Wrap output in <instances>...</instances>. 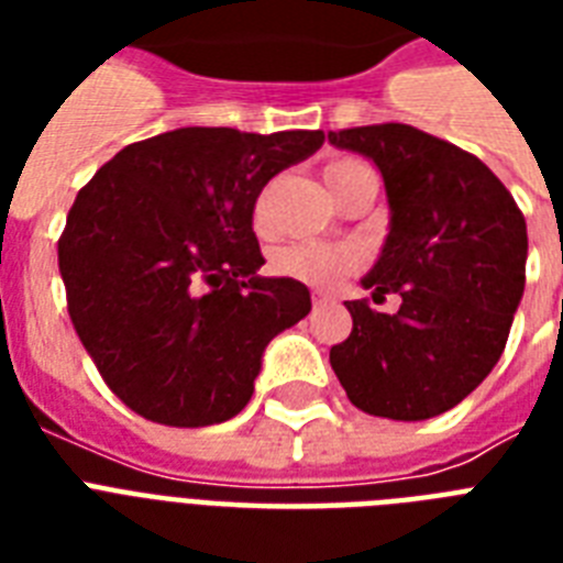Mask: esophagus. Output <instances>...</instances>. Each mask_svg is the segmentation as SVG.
Here are the masks:
<instances>
[{
  "label": "esophagus",
  "instance_id": "obj_1",
  "mask_svg": "<svg viewBox=\"0 0 563 563\" xmlns=\"http://www.w3.org/2000/svg\"><path fill=\"white\" fill-rule=\"evenodd\" d=\"M330 300H333L330 291H321V289L312 291V307H324V303H330Z\"/></svg>",
  "mask_w": 563,
  "mask_h": 563
}]
</instances>
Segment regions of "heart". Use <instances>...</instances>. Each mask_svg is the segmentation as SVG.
<instances>
[{
  "label": "heart",
  "mask_w": 563,
  "mask_h": 563,
  "mask_svg": "<svg viewBox=\"0 0 563 563\" xmlns=\"http://www.w3.org/2000/svg\"><path fill=\"white\" fill-rule=\"evenodd\" d=\"M362 166H368V163H362L360 157H342V161L330 163L324 169L330 189L335 192L339 184ZM254 230L256 233L272 230V189L268 187L256 195ZM356 265H360V254L351 245H335V242H295V245L280 247L272 256L274 274L303 283V286H316V289H330L339 280H344L347 274L356 272Z\"/></svg>",
  "instance_id": "obj_1"
}]
</instances>
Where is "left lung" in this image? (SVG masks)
Instances as JSON below:
<instances>
[{
    "label": "left lung",
    "instance_id": "left-lung-1",
    "mask_svg": "<svg viewBox=\"0 0 563 563\" xmlns=\"http://www.w3.org/2000/svg\"><path fill=\"white\" fill-rule=\"evenodd\" d=\"M383 172L391 230L362 280L376 312L347 300L351 335L330 347L339 383L356 409L391 420H427L453 409L490 374L526 286V219L503 180L459 145L400 122L330 131Z\"/></svg>",
    "mask_w": 563,
    "mask_h": 563
}]
</instances>
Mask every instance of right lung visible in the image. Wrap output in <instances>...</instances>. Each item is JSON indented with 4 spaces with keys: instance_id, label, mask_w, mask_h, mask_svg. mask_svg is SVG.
Instances as JSON below:
<instances>
[{
    "instance_id": "obj_1",
    "label": "right lung",
    "mask_w": 563,
    "mask_h": 563,
    "mask_svg": "<svg viewBox=\"0 0 563 563\" xmlns=\"http://www.w3.org/2000/svg\"><path fill=\"white\" fill-rule=\"evenodd\" d=\"M321 143L178 128L125 145L75 195L57 239L66 309L128 409L166 427L245 409L265 344L312 307L303 283L256 277L254 201Z\"/></svg>"
}]
</instances>
